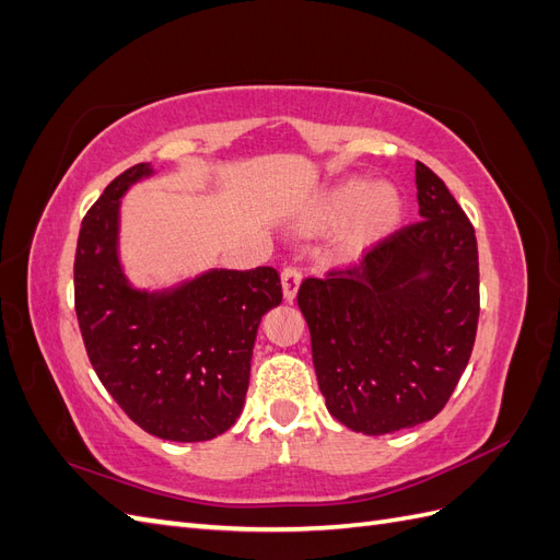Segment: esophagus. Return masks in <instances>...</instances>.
I'll return each mask as SVG.
<instances>
[{"instance_id":"obj_1","label":"esophagus","mask_w":560,"mask_h":560,"mask_svg":"<svg viewBox=\"0 0 560 560\" xmlns=\"http://www.w3.org/2000/svg\"><path fill=\"white\" fill-rule=\"evenodd\" d=\"M299 284H301V273L296 268H284L282 270V292H284V301L292 303L296 299L299 292Z\"/></svg>"}]
</instances>
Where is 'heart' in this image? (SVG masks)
<instances>
[{
  "instance_id": "1",
  "label": "heart",
  "mask_w": 560,
  "mask_h": 560,
  "mask_svg": "<svg viewBox=\"0 0 560 560\" xmlns=\"http://www.w3.org/2000/svg\"><path fill=\"white\" fill-rule=\"evenodd\" d=\"M404 217L401 194L393 184H369L350 177L322 191L301 219L308 231L334 229V249L341 257H358L393 233Z\"/></svg>"
}]
</instances>
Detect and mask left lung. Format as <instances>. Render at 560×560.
<instances>
[{"mask_svg": "<svg viewBox=\"0 0 560 560\" xmlns=\"http://www.w3.org/2000/svg\"><path fill=\"white\" fill-rule=\"evenodd\" d=\"M422 222L364 261L303 280L313 364L329 413L352 432L393 434L444 409L479 322L474 226L428 165L416 163Z\"/></svg>", "mask_w": 560, "mask_h": 560, "instance_id": "8db88e82", "label": "left lung"}]
</instances>
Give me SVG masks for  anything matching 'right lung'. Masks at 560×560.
I'll list each match as a JSON object with an SVG mask.
<instances>
[{
    "label": "right lung",
    "mask_w": 560,
    "mask_h": 560,
    "mask_svg": "<svg viewBox=\"0 0 560 560\" xmlns=\"http://www.w3.org/2000/svg\"><path fill=\"white\" fill-rule=\"evenodd\" d=\"M118 175L83 217L74 303L89 360L132 422L167 442H208L238 420L261 317L280 306L276 268H210L165 290L138 287L121 261V198L154 177Z\"/></svg>",
    "instance_id": "right-lung-1"
}]
</instances>
